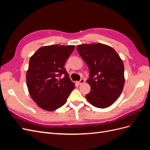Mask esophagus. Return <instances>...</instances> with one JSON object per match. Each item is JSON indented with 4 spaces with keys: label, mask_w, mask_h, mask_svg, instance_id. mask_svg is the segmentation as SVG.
I'll return each instance as SVG.
<instances>
[{
    "label": "esophagus",
    "mask_w": 150,
    "mask_h": 150,
    "mask_svg": "<svg viewBox=\"0 0 150 150\" xmlns=\"http://www.w3.org/2000/svg\"><path fill=\"white\" fill-rule=\"evenodd\" d=\"M84 82H85V81H84V79H81L79 81V84L81 86V85H82L83 83H84Z\"/></svg>",
    "instance_id": "obj_1"
}]
</instances>
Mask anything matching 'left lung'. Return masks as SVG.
Listing matches in <instances>:
<instances>
[{"label":"left lung","mask_w":150,"mask_h":150,"mask_svg":"<svg viewBox=\"0 0 150 150\" xmlns=\"http://www.w3.org/2000/svg\"><path fill=\"white\" fill-rule=\"evenodd\" d=\"M79 55L87 64L91 86L87 100L93 106L106 108L114 103L123 89L124 64L115 50L101 43L77 46Z\"/></svg>","instance_id":"left-lung-1"}]
</instances>
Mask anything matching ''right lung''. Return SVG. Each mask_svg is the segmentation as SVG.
I'll list each match as a JSON object with an SVG mask.
<instances>
[{
  "label": "right lung",
  "instance_id": "add662e5",
  "mask_svg": "<svg viewBox=\"0 0 150 150\" xmlns=\"http://www.w3.org/2000/svg\"><path fill=\"white\" fill-rule=\"evenodd\" d=\"M74 47L57 44L43 46L30 58L27 86L32 99L44 110L51 111L62 106L74 88L64 67ZM62 74L65 77L59 80Z\"/></svg>",
  "mask_w": 150,
  "mask_h": 150
}]
</instances>
